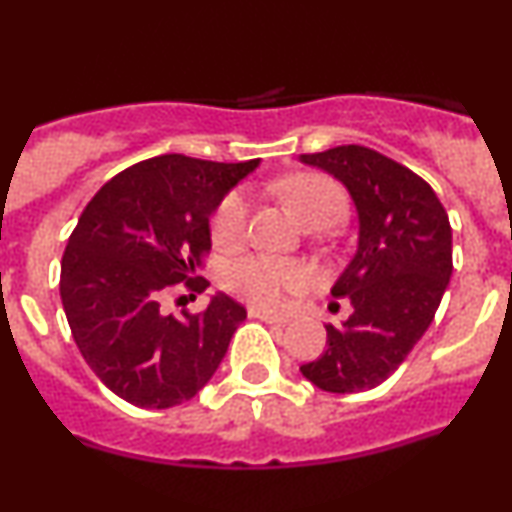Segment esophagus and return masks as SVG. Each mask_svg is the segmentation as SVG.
<instances>
[{
	"mask_svg": "<svg viewBox=\"0 0 512 512\" xmlns=\"http://www.w3.org/2000/svg\"><path fill=\"white\" fill-rule=\"evenodd\" d=\"M248 315L252 320H262V322H269V325H286L289 322V317H281V315H272L267 313V310H260V308H250Z\"/></svg>",
	"mask_w": 512,
	"mask_h": 512,
	"instance_id": "1",
	"label": "esophagus"
}]
</instances>
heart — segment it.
<instances>
[{"mask_svg":"<svg viewBox=\"0 0 512 512\" xmlns=\"http://www.w3.org/2000/svg\"><path fill=\"white\" fill-rule=\"evenodd\" d=\"M276 192L305 226L320 219L337 223L344 214L342 190L322 175H291V178L276 182ZM245 221H248V199L243 192H231L214 214L211 233H214L216 243H238L245 233ZM310 281H313V274L305 264L281 260L274 255L240 257V260L228 264L226 272H223V286L233 296L264 310L281 308L289 293L305 291Z\"/></svg>","mask_w":512,"mask_h":512,"instance_id":"heart-1","label":"heart"}]
</instances>
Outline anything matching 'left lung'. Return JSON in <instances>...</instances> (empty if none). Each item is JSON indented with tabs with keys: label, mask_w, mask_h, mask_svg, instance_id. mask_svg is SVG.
<instances>
[{
	"label": "left lung",
	"mask_w": 512,
	"mask_h": 512,
	"mask_svg": "<svg viewBox=\"0 0 512 512\" xmlns=\"http://www.w3.org/2000/svg\"><path fill=\"white\" fill-rule=\"evenodd\" d=\"M298 161L330 173L358 216L356 252L332 296L351 315L327 325V349L301 366L325 392H363L385 383L424 337L452 274V231L426 180L366 146H334Z\"/></svg>",
	"instance_id": "obj_1"
}]
</instances>
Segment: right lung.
<instances>
[{"instance_id":"obj_1","label":"right lung","mask_w":512,"mask_h":512,"mask_svg":"<svg viewBox=\"0 0 512 512\" xmlns=\"http://www.w3.org/2000/svg\"><path fill=\"white\" fill-rule=\"evenodd\" d=\"M257 166L156 156L105 182L79 216L62 257L64 315L93 373L134 407L195 397L248 317L221 291L197 315H168L161 303L180 286L207 289L195 274L211 248L209 219Z\"/></svg>"}]
</instances>
